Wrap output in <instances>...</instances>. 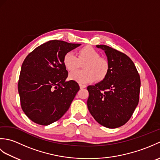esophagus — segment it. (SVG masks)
I'll return each mask as SVG.
<instances>
[{
  "instance_id": "1",
  "label": "esophagus",
  "mask_w": 160,
  "mask_h": 160,
  "mask_svg": "<svg viewBox=\"0 0 160 160\" xmlns=\"http://www.w3.org/2000/svg\"><path fill=\"white\" fill-rule=\"evenodd\" d=\"M79 86H80V89H84V88L86 87V85H84V84H80Z\"/></svg>"
}]
</instances>
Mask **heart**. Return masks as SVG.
<instances>
[{"instance_id": "1", "label": "heart", "mask_w": 160, "mask_h": 160, "mask_svg": "<svg viewBox=\"0 0 160 160\" xmlns=\"http://www.w3.org/2000/svg\"><path fill=\"white\" fill-rule=\"evenodd\" d=\"M85 62L82 66L83 71H75L69 73L71 80L80 84L92 82L95 80H102L108 71L107 61L100 57V54L91 46L80 49L76 56L73 52H67L63 58V64L66 69L72 71L80 67V63Z\"/></svg>"}]
</instances>
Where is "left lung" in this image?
<instances>
[{
	"label": "left lung",
	"instance_id": "8db88e82",
	"mask_svg": "<svg viewBox=\"0 0 160 160\" xmlns=\"http://www.w3.org/2000/svg\"><path fill=\"white\" fill-rule=\"evenodd\" d=\"M96 47L104 51L108 71L101 82L87 87L88 109L100 124L118 128L129 120L138 106L140 75L126 54L107 45Z\"/></svg>",
	"mask_w": 160,
	"mask_h": 160
}]
</instances>
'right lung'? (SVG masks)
I'll return each mask as SVG.
<instances>
[{
  "label": "right lung",
  "mask_w": 160,
  "mask_h": 160,
  "mask_svg": "<svg viewBox=\"0 0 160 160\" xmlns=\"http://www.w3.org/2000/svg\"><path fill=\"white\" fill-rule=\"evenodd\" d=\"M81 44L49 40L32 52L21 67L18 89L24 113L36 124L47 126L58 120L69 109L80 89L66 81L64 56Z\"/></svg>",
  "instance_id": "right-lung-1"
}]
</instances>
